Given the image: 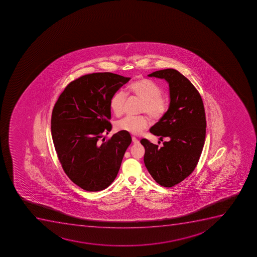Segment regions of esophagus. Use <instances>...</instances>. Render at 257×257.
Here are the masks:
<instances>
[{
    "mask_svg": "<svg viewBox=\"0 0 257 257\" xmlns=\"http://www.w3.org/2000/svg\"><path fill=\"white\" fill-rule=\"evenodd\" d=\"M133 143L134 144H138V143H139V140H138V138H136L135 137H133Z\"/></svg>",
    "mask_w": 257,
    "mask_h": 257,
    "instance_id": "esophagus-1",
    "label": "esophagus"
}]
</instances>
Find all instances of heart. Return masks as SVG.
Segmentation results:
<instances>
[{"label":"heart","mask_w":257,"mask_h":257,"mask_svg":"<svg viewBox=\"0 0 257 257\" xmlns=\"http://www.w3.org/2000/svg\"><path fill=\"white\" fill-rule=\"evenodd\" d=\"M131 94L143 99L141 111L149 114L153 119H160L168 111L169 102L165 95L162 94V89L157 83L151 79H141L134 82L128 87ZM127 94L123 89H118L112 94L109 99V106L117 116L124 112ZM150 124L148 115L138 116L127 115L116 123V129L120 132L138 135L146 130Z\"/></svg>","instance_id":"b5f03b06"}]
</instances>
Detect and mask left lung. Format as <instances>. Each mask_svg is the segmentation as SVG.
Returning <instances> with one entry per match:
<instances>
[{"instance_id":"left-lung-1","label":"left lung","mask_w":257,"mask_h":257,"mask_svg":"<svg viewBox=\"0 0 257 257\" xmlns=\"http://www.w3.org/2000/svg\"><path fill=\"white\" fill-rule=\"evenodd\" d=\"M148 76L168 82L171 101L165 115L150 129L161 141H168L159 148L143 138L144 163L158 184L171 188L190 175L198 164L205 141V110L199 92L175 69H162Z\"/></svg>"}]
</instances>
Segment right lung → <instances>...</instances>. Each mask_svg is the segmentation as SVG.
Here are the masks:
<instances>
[{"label":"right lung","instance_id":"right-lung-1","mask_svg":"<svg viewBox=\"0 0 257 257\" xmlns=\"http://www.w3.org/2000/svg\"><path fill=\"white\" fill-rule=\"evenodd\" d=\"M109 72L85 74L70 82L54 104L52 138L64 173L79 188L101 191L116 178L132 143L129 133L111 130L109 99L130 80Z\"/></svg>","mask_w":257,"mask_h":257}]
</instances>
